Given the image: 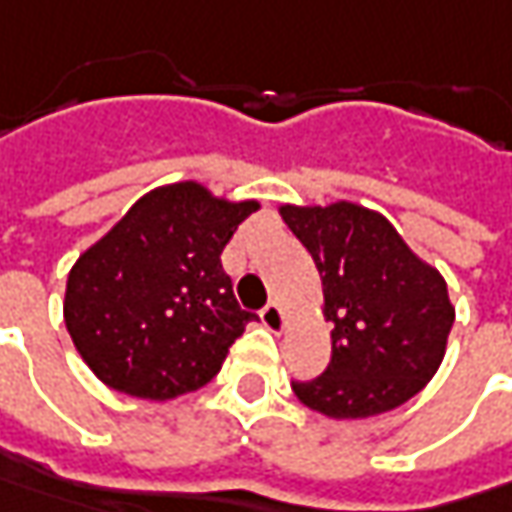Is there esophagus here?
Instances as JSON below:
<instances>
[{"label":"esophagus","instance_id":"esophagus-1","mask_svg":"<svg viewBox=\"0 0 512 512\" xmlns=\"http://www.w3.org/2000/svg\"><path fill=\"white\" fill-rule=\"evenodd\" d=\"M260 321H263L266 329L280 332V329H283V309H280L275 300H272V303H266V306H263V312H260Z\"/></svg>","mask_w":512,"mask_h":512}]
</instances>
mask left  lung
<instances>
[{
  "label": "left lung",
  "mask_w": 512,
  "mask_h": 512,
  "mask_svg": "<svg viewBox=\"0 0 512 512\" xmlns=\"http://www.w3.org/2000/svg\"><path fill=\"white\" fill-rule=\"evenodd\" d=\"M283 223L312 255L332 323V361L312 381H292L309 410L369 418L395 410L433 378L456 309L387 217L355 203L280 206Z\"/></svg>",
  "instance_id": "obj_1"
}]
</instances>
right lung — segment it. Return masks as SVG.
I'll return each mask as SVG.
<instances>
[{
    "label": "right lung",
    "instance_id": "obj_1",
    "mask_svg": "<svg viewBox=\"0 0 512 512\" xmlns=\"http://www.w3.org/2000/svg\"><path fill=\"white\" fill-rule=\"evenodd\" d=\"M200 183L148 191L79 255L65 326L91 372L117 392L166 401L209 384L255 315L240 309L220 252L257 212Z\"/></svg>",
    "mask_w": 512,
    "mask_h": 512
}]
</instances>
